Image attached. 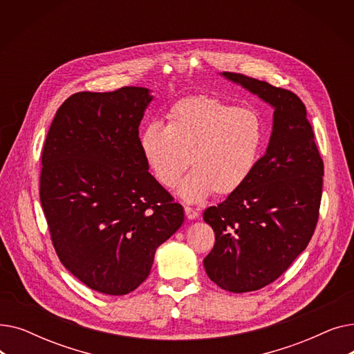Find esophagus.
Segmentation results:
<instances>
[{
  "label": "esophagus",
  "mask_w": 354,
  "mask_h": 354,
  "mask_svg": "<svg viewBox=\"0 0 354 354\" xmlns=\"http://www.w3.org/2000/svg\"><path fill=\"white\" fill-rule=\"evenodd\" d=\"M185 215H187L188 219H196L199 214L196 211H194L192 208H189V207H185Z\"/></svg>",
  "instance_id": "obj_1"
}]
</instances>
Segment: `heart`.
<instances>
[{
    "mask_svg": "<svg viewBox=\"0 0 354 354\" xmlns=\"http://www.w3.org/2000/svg\"><path fill=\"white\" fill-rule=\"evenodd\" d=\"M166 120V126L151 123L140 135L145 162L162 187H175L189 165L194 171L179 188L187 202L214 192L228 196L244 187L264 145V123L257 111L191 96L172 104Z\"/></svg>",
    "mask_w": 354,
    "mask_h": 354,
    "instance_id": "obj_1",
    "label": "heart"
}]
</instances>
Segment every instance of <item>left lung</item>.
I'll list each match as a JSON object with an SVG mask.
<instances>
[{
    "label": "left lung",
    "instance_id": "8db88e82",
    "mask_svg": "<svg viewBox=\"0 0 354 354\" xmlns=\"http://www.w3.org/2000/svg\"><path fill=\"white\" fill-rule=\"evenodd\" d=\"M222 76L274 107L267 152L244 187L203 212L215 232L203 258L211 280L231 292L275 281L308 245L319 221L324 165L295 93L239 73Z\"/></svg>",
    "mask_w": 354,
    "mask_h": 354
}]
</instances>
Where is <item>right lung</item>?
Here are the masks:
<instances>
[{
	"instance_id": "obj_1",
	"label": "right lung",
	"mask_w": 354,
	"mask_h": 354,
	"mask_svg": "<svg viewBox=\"0 0 354 354\" xmlns=\"http://www.w3.org/2000/svg\"><path fill=\"white\" fill-rule=\"evenodd\" d=\"M152 99L145 87L74 93L43 147L40 201L54 250L74 277L103 294L138 288L156 248L185 218L140 151L139 124Z\"/></svg>"
}]
</instances>
